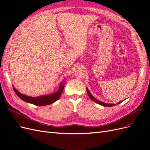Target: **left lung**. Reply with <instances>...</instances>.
<instances>
[{
    "mask_svg": "<svg viewBox=\"0 0 150 150\" xmlns=\"http://www.w3.org/2000/svg\"><path fill=\"white\" fill-rule=\"evenodd\" d=\"M86 91H87V93H88V94L89 97L90 98V99H92V100H93V101H94L95 103H98V104H100V105H102V106H109V107H110V106H114L115 105H116L115 104H108V103H102V102L100 101H98V99H96V98H95L94 97H93V96H92L90 92L89 91V90H88V88H86ZM120 103H121V102H119L118 104H120Z\"/></svg>",
    "mask_w": 150,
    "mask_h": 150,
    "instance_id": "8db88e82",
    "label": "left lung"
}]
</instances>
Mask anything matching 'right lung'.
Masks as SVG:
<instances>
[{"label": "right lung", "instance_id": "obj_1", "mask_svg": "<svg viewBox=\"0 0 150 150\" xmlns=\"http://www.w3.org/2000/svg\"><path fill=\"white\" fill-rule=\"evenodd\" d=\"M64 88V86L61 84L60 85L59 89L56 93H52L49 95H45V96L37 97V98H32V97L25 96V95L20 93L14 88H13V89L14 91L16 94H17V96L21 99H22L23 101L27 103L33 104L36 106H42L49 105V104H52L54 102L57 101V99L60 98V96L61 95Z\"/></svg>", "mask_w": 150, "mask_h": 150}]
</instances>
